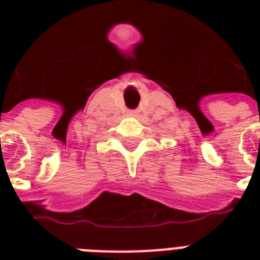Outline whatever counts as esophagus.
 Masks as SVG:
<instances>
[{
    "label": "esophagus",
    "mask_w": 260,
    "mask_h": 260,
    "mask_svg": "<svg viewBox=\"0 0 260 260\" xmlns=\"http://www.w3.org/2000/svg\"><path fill=\"white\" fill-rule=\"evenodd\" d=\"M128 116H131V117H136V116H138V112H136V110H131V112H128Z\"/></svg>",
    "instance_id": "obj_1"
}]
</instances>
